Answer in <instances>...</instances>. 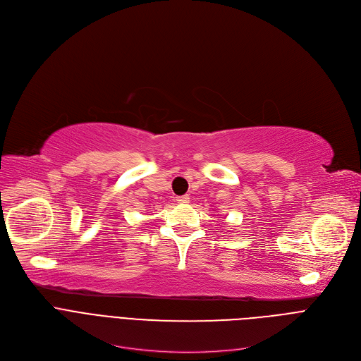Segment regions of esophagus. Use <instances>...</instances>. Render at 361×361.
<instances>
[{
  "label": "esophagus",
  "mask_w": 361,
  "mask_h": 361,
  "mask_svg": "<svg viewBox=\"0 0 361 361\" xmlns=\"http://www.w3.org/2000/svg\"><path fill=\"white\" fill-rule=\"evenodd\" d=\"M176 201H178V202H180V204H182V202H188V201H189V195H182V197H178V198H176Z\"/></svg>",
  "instance_id": "obj_1"
}]
</instances>
